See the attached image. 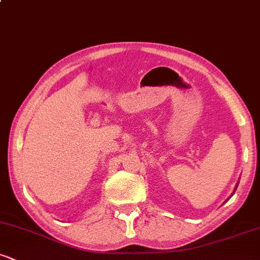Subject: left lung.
<instances>
[{
  "label": "left lung",
  "instance_id": "obj_1",
  "mask_svg": "<svg viewBox=\"0 0 260 260\" xmlns=\"http://www.w3.org/2000/svg\"><path fill=\"white\" fill-rule=\"evenodd\" d=\"M236 188H237V186H236ZM236 190V189H235ZM235 190H234V193H235Z\"/></svg>",
  "mask_w": 260,
  "mask_h": 260
}]
</instances>
